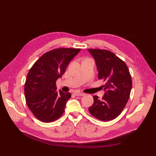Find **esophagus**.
<instances>
[{"label": "esophagus", "mask_w": 156, "mask_h": 156, "mask_svg": "<svg viewBox=\"0 0 156 156\" xmlns=\"http://www.w3.org/2000/svg\"><path fill=\"white\" fill-rule=\"evenodd\" d=\"M74 94L76 96H79V97H82V96H84V93H82V92H74Z\"/></svg>", "instance_id": "obj_1"}]
</instances>
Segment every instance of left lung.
Wrapping results in <instances>:
<instances>
[{
	"mask_svg": "<svg viewBox=\"0 0 156 156\" xmlns=\"http://www.w3.org/2000/svg\"><path fill=\"white\" fill-rule=\"evenodd\" d=\"M97 65L99 80H103L105 94L102 99L94 96V103L88 108L98 120L107 121L121 113L130 97L132 80L125 63L114 53L105 49H88Z\"/></svg>",
	"mask_w": 156,
	"mask_h": 156,
	"instance_id": "8db88e82",
	"label": "left lung"
}]
</instances>
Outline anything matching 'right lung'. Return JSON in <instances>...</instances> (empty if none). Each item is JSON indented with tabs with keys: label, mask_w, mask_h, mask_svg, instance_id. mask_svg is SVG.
Returning <instances> with one entry per match:
<instances>
[{
	"label": "right lung",
	"mask_w": 156,
	"mask_h": 156,
	"mask_svg": "<svg viewBox=\"0 0 156 156\" xmlns=\"http://www.w3.org/2000/svg\"><path fill=\"white\" fill-rule=\"evenodd\" d=\"M80 49L58 48L46 52L33 65L26 78L25 97L29 108L39 121L57 120L71 97L69 92H57L56 80L66 72Z\"/></svg>",
	"instance_id": "1"
}]
</instances>
